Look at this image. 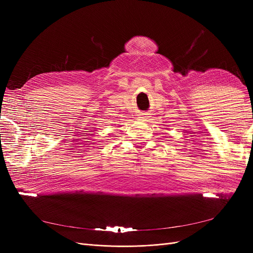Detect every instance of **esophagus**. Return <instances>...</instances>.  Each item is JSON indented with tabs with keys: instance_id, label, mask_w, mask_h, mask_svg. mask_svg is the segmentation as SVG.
I'll use <instances>...</instances> for the list:
<instances>
[{
	"instance_id": "1",
	"label": "esophagus",
	"mask_w": 253,
	"mask_h": 253,
	"mask_svg": "<svg viewBox=\"0 0 253 253\" xmlns=\"http://www.w3.org/2000/svg\"><path fill=\"white\" fill-rule=\"evenodd\" d=\"M148 115H149L148 113H140V114L138 115V116H139L138 118H139L140 120H144L145 118H147V117H149V116H148Z\"/></svg>"
}]
</instances>
